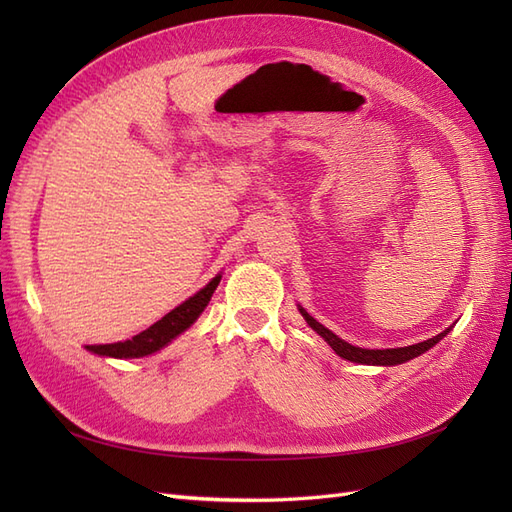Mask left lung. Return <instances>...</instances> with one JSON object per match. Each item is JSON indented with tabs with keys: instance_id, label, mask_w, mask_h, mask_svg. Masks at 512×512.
<instances>
[{
	"instance_id": "obj_1",
	"label": "left lung",
	"mask_w": 512,
	"mask_h": 512,
	"mask_svg": "<svg viewBox=\"0 0 512 512\" xmlns=\"http://www.w3.org/2000/svg\"><path fill=\"white\" fill-rule=\"evenodd\" d=\"M299 312L303 314V318L307 320L309 327H312L318 335L324 337V342H327L335 354L342 356V359H348L352 363H363V365H399V363H406L410 359H414V356L427 352L429 348L436 346L442 337H446V333L451 331V327H448L446 331H442L440 335L427 339V342H421V344H414V346H406V348H386V350H367V348H356V346H350L348 342H344V339H339L333 331H329L327 327H322V324L318 320H314L312 316H309L303 307H299Z\"/></svg>"
}]
</instances>
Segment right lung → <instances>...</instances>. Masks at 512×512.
Wrapping results in <instances>:
<instances>
[{"label": "right lung", "instance_id": "obj_1", "mask_svg": "<svg viewBox=\"0 0 512 512\" xmlns=\"http://www.w3.org/2000/svg\"><path fill=\"white\" fill-rule=\"evenodd\" d=\"M220 280L222 275H215L203 290H198L194 294V297L175 307L173 312H168L162 320L151 324V327L145 329L143 333L128 339V342L94 344V346H87V350L100 356H113V359H136V356H145L164 348L170 339H175L179 333L192 327L194 320L203 314V309L211 301V294L215 288H218Z\"/></svg>", "mask_w": 512, "mask_h": 512}]
</instances>
